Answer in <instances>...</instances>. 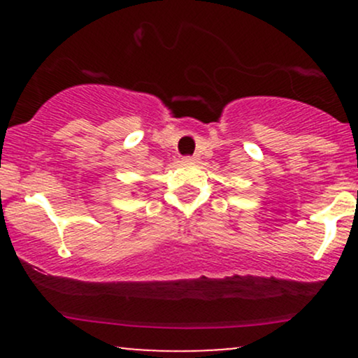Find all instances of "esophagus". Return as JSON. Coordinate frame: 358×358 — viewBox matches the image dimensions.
<instances>
[{
  "instance_id": "esophagus-1",
  "label": "esophagus",
  "mask_w": 358,
  "mask_h": 358,
  "mask_svg": "<svg viewBox=\"0 0 358 358\" xmlns=\"http://www.w3.org/2000/svg\"><path fill=\"white\" fill-rule=\"evenodd\" d=\"M185 162H188V163H192V162H196V156L195 155H188V156H185Z\"/></svg>"
}]
</instances>
